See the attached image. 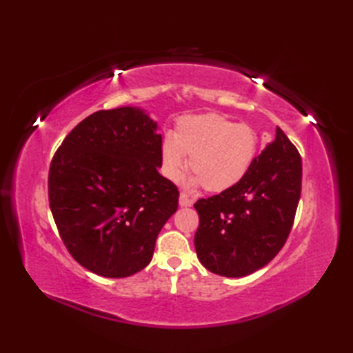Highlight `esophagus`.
Masks as SVG:
<instances>
[{
	"instance_id": "esophagus-1",
	"label": "esophagus",
	"mask_w": 353,
	"mask_h": 353,
	"mask_svg": "<svg viewBox=\"0 0 353 353\" xmlns=\"http://www.w3.org/2000/svg\"><path fill=\"white\" fill-rule=\"evenodd\" d=\"M179 205H181L182 208H186V206H191L192 205V200L186 196L185 192H181V197H179Z\"/></svg>"
}]
</instances>
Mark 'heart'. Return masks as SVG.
I'll return each instance as SVG.
<instances>
[{"label": "heart", "mask_w": 353, "mask_h": 353, "mask_svg": "<svg viewBox=\"0 0 353 353\" xmlns=\"http://www.w3.org/2000/svg\"><path fill=\"white\" fill-rule=\"evenodd\" d=\"M258 137L247 124H235L219 114L179 119L172 138L162 141V171L171 181L181 176L185 156H190V183H200L208 192L235 186L256 156Z\"/></svg>", "instance_id": "obj_1"}]
</instances>
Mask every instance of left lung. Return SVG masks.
I'll return each mask as SVG.
<instances>
[{"label": "left lung", "instance_id": "1", "mask_svg": "<svg viewBox=\"0 0 353 353\" xmlns=\"http://www.w3.org/2000/svg\"><path fill=\"white\" fill-rule=\"evenodd\" d=\"M302 191V157L279 127L235 186L196 201L199 261L215 274L243 277L267 265L291 232Z\"/></svg>", "mask_w": 353, "mask_h": 353}]
</instances>
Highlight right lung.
<instances>
[{
  "mask_svg": "<svg viewBox=\"0 0 353 353\" xmlns=\"http://www.w3.org/2000/svg\"><path fill=\"white\" fill-rule=\"evenodd\" d=\"M144 110H99L52 156L48 200L66 249L104 277L145 268L156 238L177 211V186L159 174L162 137Z\"/></svg>",
  "mask_w": 353,
  "mask_h": 353,
  "instance_id": "1",
  "label": "right lung"
}]
</instances>
